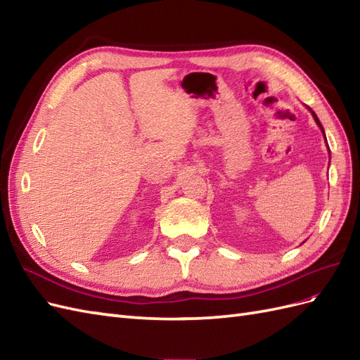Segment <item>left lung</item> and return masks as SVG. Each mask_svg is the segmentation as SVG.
Instances as JSON below:
<instances>
[{
  "mask_svg": "<svg viewBox=\"0 0 360 360\" xmlns=\"http://www.w3.org/2000/svg\"><path fill=\"white\" fill-rule=\"evenodd\" d=\"M308 110L311 111V114H312V117H314V120H315V123H317L319 126H320V129H321V132L324 134V129H323V126H321V123H320V120H319V117L317 115H315V112L311 110V108H308ZM324 138H326V135H324ZM326 143H328V141H326Z\"/></svg>",
  "mask_w": 360,
  "mask_h": 360,
  "instance_id": "obj_1",
  "label": "left lung"
}]
</instances>
